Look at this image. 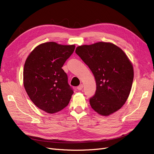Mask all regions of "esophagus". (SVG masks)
I'll list each match as a JSON object with an SVG mask.
<instances>
[{
  "mask_svg": "<svg viewBox=\"0 0 154 154\" xmlns=\"http://www.w3.org/2000/svg\"><path fill=\"white\" fill-rule=\"evenodd\" d=\"M77 88L78 90H82V88H83V85H82V84H80V85L77 86Z\"/></svg>",
  "mask_w": 154,
  "mask_h": 154,
  "instance_id": "obj_1",
  "label": "esophagus"
}]
</instances>
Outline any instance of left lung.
<instances>
[{
  "mask_svg": "<svg viewBox=\"0 0 154 154\" xmlns=\"http://www.w3.org/2000/svg\"><path fill=\"white\" fill-rule=\"evenodd\" d=\"M75 52L95 78L97 90L90 98L93 109L102 116L120 109L129 95L134 79L133 66L126 54L106 42L79 46Z\"/></svg>",
  "mask_w": 154,
  "mask_h": 154,
  "instance_id": "left-lung-1",
  "label": "left lung"
}]
</instances>
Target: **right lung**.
I'll list each match as a JSON object with an SVG mask.
<instances>
[{
    "label": "right lung",
    "mask_w": 154,
    "mask_h": 154,
    "mask_svg": "<svg viewBox=\"0 0 154 154\" xmlns=\"http://www.w3.org/2000/svg\"><path fill=\"white\" fill-rule=\"evenodd\" d=\"M75 45L55 42L39 45L24 64L23 85L32 102L48 113L66 107L73 93L62 67L75 50Z\"/></svg>",
    "instance_id": "right-lung-1"
}]
</instances>
